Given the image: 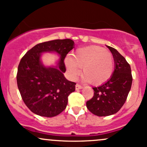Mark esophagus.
<instances>
[{
  "label": "esophagus",
  "instance_id": "34e87169",
  "mask_svg": "<svg viewBox=\"0 0 147 147\" xmlns=\"http://www.w3.org/2000/svg\"><path fill=\"white\" fill-rule=\"evenodd\" d=\"M75 89H76L77 90H78V89H82V86H81L80 84H77L76 86H75Z\"/></svg>",
  "mask_w": 147,
  "mask_h": 147
}]
</instances>
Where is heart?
Wrapping results in <instances>:
<instances>
[{"label":"heart","instance_id":"obj_1","mask_svg":"<svg viewBox=\"0 0 147 147\" xmlns=\"http://www.w3.org/2000/svg\"><path fill=\"white\" fill-rule=\"evenodd\" d=\"M65 65L69 76L76 79L82 67L84 79L94 85L106 82L112 76L114 61L110 52L97 46H89L77 49L72 56H67Z\"/></svg>","mask_w":147,"mask_h":147}]
</instances>
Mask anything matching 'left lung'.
Wrapping results in <instances>:
<instances>
[{
  "label": "left lung",
  "mask_w": 147,
  "mask_h": 147,
  "mask_svg": "<svg viewBox=\"0 0 147 147\" xmlns=\"http://www.w3.org/2000/svg\"><path fill=\"white\" fill-rule=\"evenodd\" d=\"M107 47L113 56L115 70L106 82L93 87V97L86 101L88 110L97 116L116 113L126 101L132 83L129 63L116 49L109 46Z\"/></svg>",
  "instance_id": "1"
}]
</instances>
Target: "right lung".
Returning a JSON list of instances; mask_svg holds the SVG:
<instances>
[{"mask_svg":"<svg viewBox=\"0 0 147 147\" xmlns=\"http://www.w3.org/2000/svg\"><path fill=\"white\" fill-rule=\"evenodd\" d=\"M72 40L56 39L40 43L22 58L17 83L22 98L28 109L40 116L54 117L65 109L67 97L75 92L76 83L64 77V60L74 48ZM44 52H56L61 58L56 67L46 68L40 58Z\"/></svg>","mask_w":147,"mask_h":147,"instance_id":"obj_1","label":"right lung"}]
</instances>
